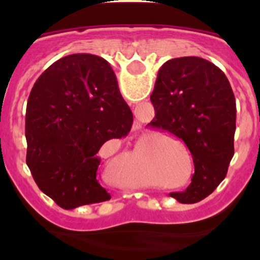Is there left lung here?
I'll list each match as a JSON object with an SVG mask.
<instances>
[{"instance_id":"1","label":"left lung","mask_w":260,"mask_h":260,"mask_svg":"<svg viewBox=\"0 0 260 260\" xmlns=\"http://www.w3.org/2000/svg\"><path fill=\"white\" fill-rule=\"evenodd\" d=\"M151 103L155 118L148 126L181 139L194 161L189 187L171 197L201 202L224 180L234 155L237 109L228 78L199 57L169 59L158 70Z\"/></svg>"}]
</instances>
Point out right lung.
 Returning <instances> with one entry per match:
<instances>
[{
    "label": "right lung",
    "mask_w": 260,
    "mask_h": 260,
    "mask_svg": "<svg viewBox=\"0 0 260 260\" xmlns=\"http://www.w3.org/2000/svg\"><path fill=\"white\" fill-rule=\"evenodd\" d=\"M132 125L104 58L77 53L52 63L32 87L26 112V162L39 189L65 210L109 201L96 180L98 152Z\"/></svg>",
    "instance_id": "obj_1"
}]
</instances>
